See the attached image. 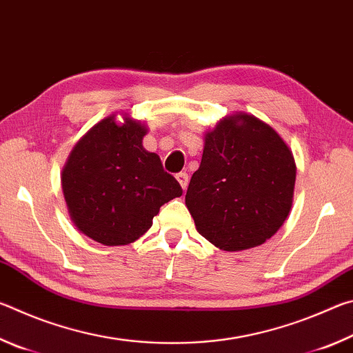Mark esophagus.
Listing matches in <instances>:
<instances>
[{"label": "esophagus", "instance_id": "34e87169", "mask_svg": "<svg viewBox=\"0 0 353 353\" xmlns=\"http://www.w3.org/2000/svg\"><path fill=\"white\" fill-rule=\"evenodd\" d=\"M176 179H177V182L181 183V187L183 190H187V187H188V174H187V172H179V174H176Z\"/></svg>", "mask_w": 353, "mask_h": 353}]
</instances>
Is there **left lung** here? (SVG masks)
I'll list each match as a JSON object with an SVG mask.
<instances>
[{"label": "left lung", "mask_w": 353, "mask_h": 353, "mask_svg": "<svg viewBox=\"0 0 353 353\" xmlns=\"http://www.w3.org/2000/svg\"><path fill=\"white\" fill-rule=\"evenodd\" d=\"M296 163L271 126L236 113L205 135L185 204L199 234L224 250L250 249L282 227L291 210Z\"/></svg>", "instance_id": "1"}]
</instances>
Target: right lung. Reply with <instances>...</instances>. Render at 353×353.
<instances>
[{"mask_svg": "<svg viewBox=\"0 0 353 353\" xmlns=\"http://www.w3.org/2000/svg\"><path fill=\"white\" fill-rule=\"evenodd\" d=\"M146 128L109 117L77 141L62 172L70 216L83 235L105 246L134 243L182 188L160 157L141 145Z\"/></svg>", "mask_w": 353, "mask_h": 353, "instance_id": "right-lung-1", "label": "right lung"}]
</instances>
